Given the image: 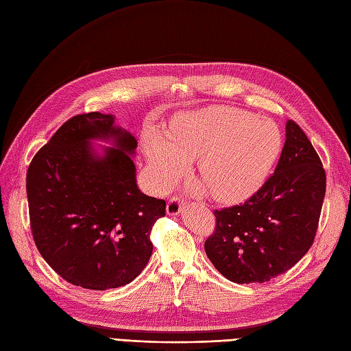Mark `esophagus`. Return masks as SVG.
Returning <instances> with one entry per match:
<instances>
[{"label":"esophagus","mask_w":351,"mask_h":351,"mask_svg":"<svg viewBox=\"0 0 351 351\" xmlns=\"http://www.w3.org/2000/svg\"><path fill=\"white\" fill-rule=\"evenodd\" d=\"M184 206H186L184 202L180 200V197L174 196V197L169 199V202L167 204V214H168V215H178V214H182Z\"/></svg>","instance_id":"34e87169"}]
</instances>
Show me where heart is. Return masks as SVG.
I'll use <instances>...</instances> for the list:
<instances>
[{"mask_svg": "<svg viewBox=\"0 0 351 351\" xmlns=\"http://www.w3.org/2000/svg\"><path fill=\"white\" fill-rule=\"evenodd\" d=\"M143 154L159 186L196 158V173L209 195L234 204L258 192L281 151V133L272 121L232 107H206L177 114L164 136L146 130Z\"/></svg>", "mask_w": 351, "mask_h": 351, "instance_id": "1", "label": "heart"}]
</instances>
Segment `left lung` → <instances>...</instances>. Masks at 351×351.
<instances>
[{
  "label": "left lung",
  "instance_id": "obj_1",
  "mask_svg": "<svg viewBox=\"0 0 351 351\" xmlns=\"http://www.w3.org/2000/svg\"><path fill=\"white\" fill-rule=\"evenodd\" d=\"M325 190L319 155L289 120L275 173L244 204L214 210L215 230L205 241L209 261L237 284L287 272L312 247Z\"/></svg>",
  "mask_w": 351,
  "mask_h": 351
}]
</instances>
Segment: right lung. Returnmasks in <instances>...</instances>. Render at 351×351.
I'll list each match as a JSON object with an SVG mask.
<instances>
[{"instance_id":"obj_1","label":"right lung","mask_w":351,"mask_h":351,"mask_svg":"<svg viewBox=\"0 0 351 351\" xmlns=\"http://www.w3.org/2000/svg\"><path fill=\"white\" fill-rule=\"evenodd\" d=\"M90 138L117 146L98 157ZM137 141L114 117H71L32 159L26 174L30 230L61 278L89 290L132 282L152 254L151 231L165 200L143 195L130 155Z\"/></svg>"}]
</instances>
